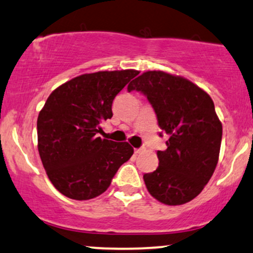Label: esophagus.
<instances>
[{"label":"esophagus","mask_w":253,"mask_h":253,"mask_svg":"<svg viewBox=\"0 0 253 253\" xmlns=\"http://www.w3.org/2000/svg\"><path fill=\"white\" fill-rule=\"evenodd\" d=\"M142 151H143V148H137V149H135V154L137 155V154H141Z\"/></svg>","instance_id":"34e87169"}]
</instances>
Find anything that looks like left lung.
<instances>
[{
	"mask_svg": "<svg viewBox=\"0 0 253 253\" xmlns=\"http://www.w3.org/2000/svg\"><path fill=\"white\" fill-rule=\"evenodd\" d=\"M133 90L148 98L168 135L167 149L157 151L159 167L143 175L148 192L170 206L188 203L200 194L218 163L222 126L214 103L188 79L162 71L133 79L127 91Z\"/></svg>",
	"mask_w": 253,
	"mask_h": 253,
	"instance_id": "obj_1",
	"label": "left lung"
}]
</instances>
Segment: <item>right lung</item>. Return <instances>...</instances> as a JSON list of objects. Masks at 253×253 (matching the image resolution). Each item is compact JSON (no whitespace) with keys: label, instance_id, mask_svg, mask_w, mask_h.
<instances>
[{"label":"right lung","instance_id":"1","mask_svg":"<svg viewBox=\"0 0 253 253\" xmlns=\"http://www.w3.org/2000/svg\"><path fill=\"white\" fill-rule=\"evenodd\" d=\"M139 72L82 74L55 88L38 117V149L47 176L65 197L88 200L111 185L133 154L127 142L102 139L100 123L112 117V102Z\"/></svg>","mask_w":253,"mask_h":253}]
</instances>
